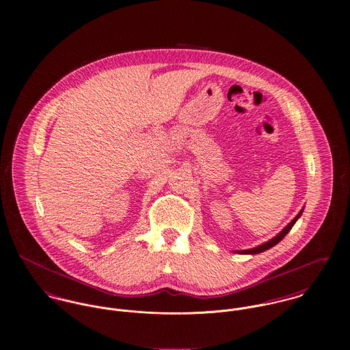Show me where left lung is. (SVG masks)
Returning <instances> with one entry per match:
<instances>
[{
    "label": "left lung",
    "instance_id": "8db88e82",
    "mask_svg": "<svg viewBox=\"0 0 350 350\" xmlns=\"http://www.w3.org/2000/svg\"><path fill=\"white\" fill-rule=\"evenodd\" d=\"M301 213H303V208L298 213V215H297L278 236H275V237L271 239L269 241H267V243H264V244H261V245H258V247H256V248H250V250H236V252L240 253V254H257V253H261V252H264V250H269V248L275 247V245L279 244V243L286 237V234L291 230V228L295 225V222L298 221V218L301 215Z\"/></svg>",
    "mask_w": 350,
    "mask_h": 350
}]
</instances>
